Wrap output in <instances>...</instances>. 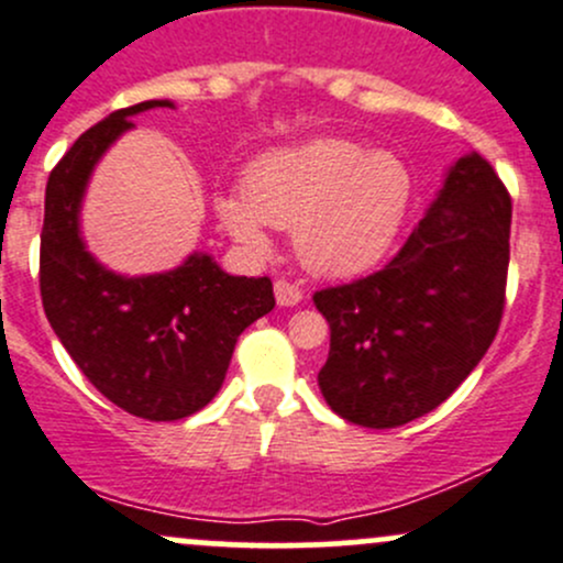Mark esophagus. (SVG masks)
<instances>
[{"mask_svg": "<svg viewBox=\"0 0 563 563\" xmlns=\"http://www.w3.org/2000/svg\"><path fill=\"white\" fill-rule=\"evenodd\" d=\"M275 299H277V305H280V307H294V305H299V301H301V291L297 286H294V283L277 280L275 283Z\"/></svg>", "mask_w": 563, "mask_h": 563, "instance_id": "1", "label": "esophagus"}]
</instances>
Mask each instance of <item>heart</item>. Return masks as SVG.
Segmentation results:
<instances>
[{
    "mask_svg": "<svg viewBox=\"0 0 563 563\" xmlns=\"http://www.w3.org/2000/svg\"><path fill=\"white\" fill-rule=\"evenodd\" d=\"M412 191L410 167L396 153L312 137L258 156L242 191L218 194L216 212L247 253L269 251V227L294 229V251L307 269L356 277L388 256Z\"/></svg>",
    "mask_w": 563,
    "mask_h": 563,
    "instance_id": "heart-1",
    "label": "heart"
}]
</instances>
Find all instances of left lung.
Listing matches in <instances>:
<instances>
[{
	"instance_id": "1",
	"label": "left lung",
	"mask_w": 563,
	"mask_h": 563,
	"mask_svg": "<svg viewBox=\"0 0 563 563\" xmlns=\"http://www.w3.org/2000/svg\"><path fill=\"white\" fill-rule=\"evenodd\" d=\"M510 221V194L472 151L380 272L312 297L331 329L318 386L336 416L394 429L470 377L505 310Z\"/></svg>"
}]
</instances>
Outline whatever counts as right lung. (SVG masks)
<instances>
[{"mask_svg":"<svg viewBox=\"0 0 563 563\" xmlns=\"http://www.w3.org/2000/svg\"><path fill=\"white\" fill-rule=\"evenodd\" d=\"M153 108L110 112L53 167L40 236V294L53 331L112 405L145 421H180L218 394L236 336L275 307L269 277H234L210 253L156 275H118L88 253L80 207L99 158Z\"/></svg>","mask_w":563,"mask_h":563,"instance_id":"add662e5","label":"right lung"}]
</instances>
